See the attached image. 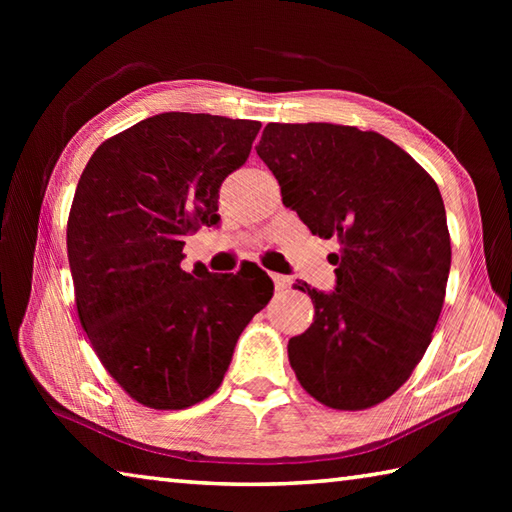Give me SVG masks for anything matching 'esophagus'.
Listing matches in <instances>:
<instances>
[{"instance_id": "esophagus-1", "label": "esophagus", "mask_w": 512, "mask_h": 512, "mask_svg": "<svg viewBox=\"0 0 512 512\" xmlns=\"http://www.w3.org/2000/svg\"><path fill=\"white\" fill-rule=\"evenodd\" d=\"M271 277H273V282H275V289L277 291H287V289H291V284H293V280L289 275H280V273H271Z\"/></svg>"}]
</instances>
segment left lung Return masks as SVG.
I'll return each mask as SVG.
<instances>
[{"label":"left lung","instance_id":"8db88e82","mask_svg":"<svg viewBox=\"0 0 512 512\" xmlns=\"http://www.w3.org/2000/svg\"><path fill=\"white\" fill-rule=\"evenodd\" d=\"M257 155L311 235L339 239L334 291L298 284L316 316L289 361L318 402L359 411L411 377L445 302L452 246L443 196L400 146L336 124H268Z\"/></svg>","mask_w":512,"mask_h":512}]
</instances>
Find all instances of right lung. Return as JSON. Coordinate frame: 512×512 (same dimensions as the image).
I'll return each mask as SVG.
<instances>
[{"instance_id": "1", "label": "right lung", "mask_w": 512, "mask_h": 512, "mask_svg": "<svg viewBox=\"0 0 512 512\" xmlns=\"http://www.w3.org/2000/svg\"><path fill=\"white\" fill-rule=\"evenodd\" d=\"M262 124L162 112L103 142L67 221L76 309L94 352L151 409H187L228 372L244 327L273 296L259 266L183 271V246L219 225V189Z\"/></svg>"}]
</instances>
